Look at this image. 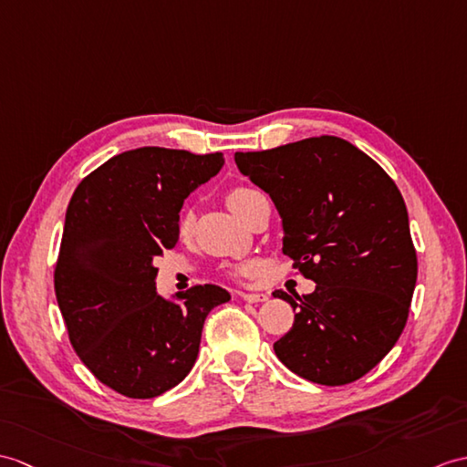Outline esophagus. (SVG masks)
Instances as JSON below:
<instances>
[{"instance_id":"1","label":"esophagus","mask_w":467,"mask_h":467,"mask_svg":"<svg viewBox=\"0 0 467 467\" xmlns=\"http://www.w3.org/2000/svg\"><path fill=\"white\" fill-rule=\"evenodd\" d=\"M238 296L246 302H265L268 298L263 292H238Z\"/></svg>"}]
</instances>
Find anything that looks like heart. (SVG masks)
<instances>
[{"instance_id": "obj_1", "label": "heart", "mask_w": 467, "mask_h": 467, "mask_svg": "<svg viewBox=\"0 0 467 467\" xmlns=\"http://www.w3.org/2000/svg\"><path fill=\"white\" fill-rule=\"evenodd\" d=\"M258 191L251 189V187H243V184H238V187H233L229 192H226V204H229V209L241 219L248 201H251ZM192 226H194V214L192 211L184 209L179 214V221H177V233L181 238H189L192 233ZM244 268H236L234 273H243Z\"/></svg>"}]
</instances>
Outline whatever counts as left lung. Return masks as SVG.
Segmentation results:
<instances>
[{"label":"left lung","mask_w":467,"mask_h":467,"mask_svg":"<svg viewBox=\"0 0 467 467\" xmlns=\"http://www.w3.org/2000/svg\"><path fill=\"white\" fill-rule=\"evenodd\" d=\"M238 171L270 194L283 219V253L317 288L275 290L296 310L275 342L305 380L350 384L402 334L418 276L406 202L374 159L340 137H310L234 153Z\"/></svg>","instance_id":"obj_1"}]
</instances>
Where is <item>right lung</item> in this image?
<instances>
[{
    "instance_id": "1",
    "label": "right lung",
    "mask_w": 467,
    "mask_h": 467,
    "mask_svg": "<svg viewBox=\"0 0 467 467\" xmlns=\"http://www.w3.org/2000/svg\"><path fill=\"white\" fill-rule=\"evenodd\" d=\"M223 165V153L140 147L97 167L69 201L53 275L57 305L81 362L127 398L182 382L204 318L231 300L216 285L162 298L153 265L179 241L184 199Z\"/></svg>"
}]
</instances>
